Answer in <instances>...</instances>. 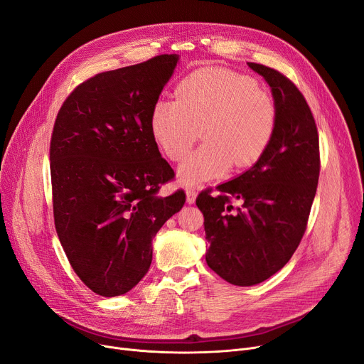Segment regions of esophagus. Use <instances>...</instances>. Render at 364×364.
<instances>
[{
    "label": "esophagus",
    "mask_w": 364,
    "mask_h": 364,
    "mask_svg": "<svg viewBox=\"0 0 364 364\" xmlns=\"http://www.w3.org/2000/svg\"><path fill=\"white\" fill-rule=\"evenodd\" d=\"M186 195H187V202H188V203H195L196 195H198L195 187H187V188H186Z\"/></svg>",
    "instance_id": "34e87169"
}]
</instances>
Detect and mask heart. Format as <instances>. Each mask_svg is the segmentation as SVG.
Instances as JSON below:
<instances>
[{
    "mask_svg": "<svg viewBox=\"0 0 364 364\" xmlns=\"http://www.w3.org/2000/svg\"><path fill=\"white\" fill-rule=\"evenodd\" d=\"M150 131L169 161H183L199 137L203 144L178 169L186 186L224 176L233 165L247 168L272 144L277 109L257 81L230 69L206 66L187 75L176 88V100L151 106Z\"/></svg>",
    "mask_w": 364,
    "mask_h": 364,
    "instance_id": "heart-1",
    "label": "heart"
}]
</instances>
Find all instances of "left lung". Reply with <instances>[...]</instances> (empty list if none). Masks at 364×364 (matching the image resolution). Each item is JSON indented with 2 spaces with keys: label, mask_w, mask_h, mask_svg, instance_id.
Returning <instances> with one entry per match:
<instances>
[{
  "label": "left lung",
  "mask_w": 364,
  "mask_h": 364,
  "mask_svg": "<svg viewBox=\"0 0 364 364\" xmlns=\"http://www.w3.org/2000/svg\"><path fill=\"white\" fill-rule=\"evenodd\" d=\"M272 87L277 127L261 159L237 178L202 190L206 262L236 286H252L291 259L307 230L320 174L318 132L311 109L282 72L250 62Z\"/></svg>",
  "instance_id": "left-lung-1"
}]
</instances>
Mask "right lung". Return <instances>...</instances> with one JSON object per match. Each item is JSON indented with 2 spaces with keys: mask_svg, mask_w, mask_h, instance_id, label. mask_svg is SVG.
Returning a JSON list of instances; mask_svg holds the SVG:
<instances>
[{
  "mask_svg": "<svg viewBox=\"0 0 364 364\" xmlns=\"http://www.w3.org/2000/svg\"><path fill=\"white\" fill-rule=\"evenodd\" d=\"M176 54L91 76L63 102L50 140L53 214L69 264L102 296L131 291L149 272L151 239L186 193L156 196L176 172L149 119Z\"/></svg>",
  "mask_w": 364,
  "mask_h": 364,
  "instance_id": "obj_1",
  "label": "right lung"
}]
</instances>
